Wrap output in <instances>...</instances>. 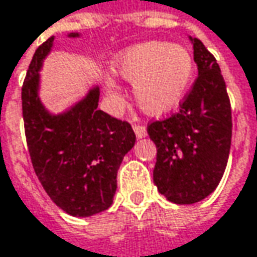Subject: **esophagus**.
Returning a JSON list of instances; mask_svg holds the SVG:
<instances>
[{
  "label": "esophagus",
  "instance_id": "esophagus-1",
  "mask_svg": "<svg viewBox=\"0 0 257 257\" xmlns=\"http://www.w3.org/2000/svg\"><path fill=\"white\" fill-rule=\"evenodd\" d=\"M133 130H135L136 138L138 139H143L148 136V132H146V128H145L143 125H138V124H135V125H133Z\"/></svg>",
  "mask_w": 257,
  "mask_h": 257
}]
</instances>
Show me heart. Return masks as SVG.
I'll return each mask as SVG.
<instances>
[{
    "instance_id": "b5f03b06",
    "label": "heart",
    "mask_w": 257,
    "mask_h": 257,
    "mask_svg": "<svg viewBox=\"0 0 257 257\" xmlns=\"http://www.w3.org/2000/svg\"><path fill=\"white\" fill-rule=\"evenodd\" d=\"M194 61L189 49L162 41L128 46L112 61V71L122 80L135 83L139 108L152 117L174 111L186 98L193 79ZM106 90L117 95V86L106 80Z\"/></svg>"
}]
</instances>
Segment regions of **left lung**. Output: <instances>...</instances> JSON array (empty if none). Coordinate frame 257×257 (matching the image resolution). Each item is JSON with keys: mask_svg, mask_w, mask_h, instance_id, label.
<instances>
[{"mask_svg": "<svg viewBox=\"0 0 257 257\" xmlns=\"http://www.w3.org/2000/svg\"><path fill=\"white\" fill-rule=\"evenodd\" d=\"M197 79L180 111L148 125L158 148L154 183L177 205L208 197L219 184L231 148V106L215 57L190 36Z\"/></svg>", "mask_w": 257, "mask_h": 257, "instance_id": "8db88e82", "label": "left lung"}]
</instances>
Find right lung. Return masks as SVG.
Wrapping results in <instances>:
<instances>
[{
	"mask_svg": "<svg viewBox=\"0 0 257 257\" xmlns=\"http://www.w3.org/2000/svg\"><path fill=\"white\" fill-rule=\"evenodd\" d=\"M79 38L80 33H68ZM54 36L39 46L22 87L29 154L51 200L71 216L84 218L108 209L117 190V171L135 146L132 125L98 108L99 86L70 108L52 114L41 101V70Z\"/></svg>",
	"mask_w": 257,
	"mask_h": 257,
	"instance_id": "obj_1",
	"label": "right lung"
}]
</instances>
